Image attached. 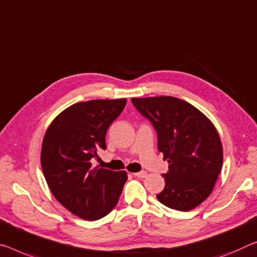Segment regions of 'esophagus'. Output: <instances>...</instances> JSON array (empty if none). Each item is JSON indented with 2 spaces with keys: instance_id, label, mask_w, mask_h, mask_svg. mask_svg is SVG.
<instances>
[{
  "instance_id": "esophagus-1",
  "label": "esophagus",
  "mask_w": 257,
  "mask_h": 257,
  "mask_svg": "<svg viewBox=\"0 0 257 257\" xmlns=\"http://www.w3.org/2000/svg\"><path fill=\"white\" fill-rule=\"evenodd\" d=\"M134 176L135 177H140V178H144L148 176V173L146 172H140V173H134Z\"/></svg>"
}]
</instances>
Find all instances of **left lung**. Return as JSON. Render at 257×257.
<instances>
[{
  "label": "left lung",
  "mask_w": 257,
  "mask_h": 257,
  "mask_svg": "<svg viewBox=\"0 0 257 257\" xmlns=\"http://www.w3.org/2000/svg\"><path fill=\"white\" fill-rule=\"evenodd\" d=\"M158 134V150L168 160L165 189L158 200L189 211L209 197L223 165V148L215 125L193 105L176 97L132 98Z\"/></svg>",
  "instance_id": "1"
}]
</instances>
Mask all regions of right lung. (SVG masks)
Returning <instances> with one entry per match:
<instances>
[{
	"mask_svg": "<svg viewBox=\"0 0 257 257\" xmlns=\"http://www.w3.org/2000/svg\"><path fill=\"white\" fill-rule=\"evenodd\" d=\"M127 99L76 103L56 116L47 129L41 167L54 197L72 214L96 221L116 206L125 172L92 167L97 152L106 149L105 136L123 111Z\"/></svg>",
	"mask_w": 257,
	"mask_h": 257,
	"instance_id": "add662e5",
	"label": "right lung"
}]
</instances>
